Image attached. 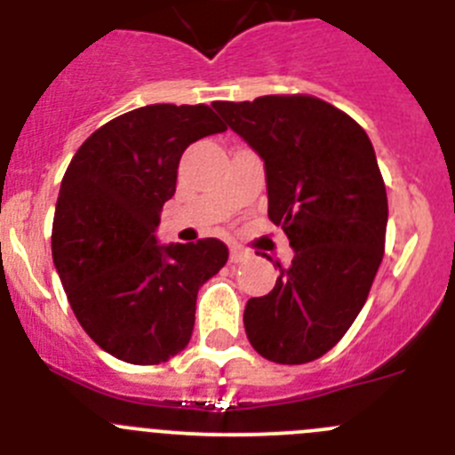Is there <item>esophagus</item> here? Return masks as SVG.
I'll return each mask as SVG.
<instances>
[{"label":"esophagus","instance_id":"obj_1","mask_svg":"<svg viewBox=\"0 0 455 455\" xmlns=\"http://www.w3.org/2000/svg\"><path fill=\"white\" fill-rule=\"evenodd\" d=\"M244 258H249V251H244V249H240V247H233L231 249V262H242L244 260Z\"/></svg>","mask_w":455,"mask_h":455}]
</instances>
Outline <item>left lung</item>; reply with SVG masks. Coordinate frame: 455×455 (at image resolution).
I'll use <instances>...</instances> for the list:
<instances>
[{"label":"left lung","instance_id":"left-lung-1","mask_svg":"<svg viewBox=\"0 0 455 455\" xmlns=\"http://www.w3.org/2000/svg\"><path fill=\"white\" fill-rule=\"evenodd\" d=\"M213 108L265 159L269 220L294 247L274 290L249 299L247 337L269 362H314L355 323L384 258L388 199L372 143L309 93Z\"/></svg>","mask_w":455,"mask_h":455}]
</instances>
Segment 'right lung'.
Wrapping results in <instances>:
<instances>
[{
    "instance_id": "1",
    "label": "right lung",
    "mask_w": 455,
    "mask_h": 455,
    "mask_svg": "<svg viewBox=\"0 0 455 455\" xmlns=\"http://www.w3.org/2000/svg\"><path fill=\"white\" fill-rule=\"evenodd\" d=\"M224 130L208 105H146L93 132L62 177L55 269L84 332L121 362L156 366L184 350L199 287L227 265L215 237L170 247L155 237L184 150Z\"/></svg>"
}]
</instances>
